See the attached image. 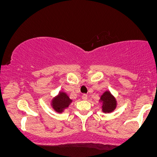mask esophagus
<instances>
[{"label": "esophagus", "mask_w": 157, "mask_h": 157, "mask_svg": "<svg viewBox=\"0 0 157 157\" xmlns=\"http://www.w3.org/2000/svg\"><path fill=\"white\" fill-rule=\"evenodd\" d=\"M81 98H82V99L83 100V101H86V100H87V98H88V95L86 94H83Z\"/></svg>", "instance_id": "1"}]
</instances>
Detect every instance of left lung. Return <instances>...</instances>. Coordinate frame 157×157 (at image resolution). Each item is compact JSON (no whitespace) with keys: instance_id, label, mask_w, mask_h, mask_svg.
Listing matches in <instances>:
<instances>
[{"instance_id":"1","label":"left lung","mask_w":157,"mask_h":157,"mask_svg":"<svg viewBox=\"0 0 157 157\" xmlns=\"http://www.w3.org/2000/svg\"><path fill=\"white\" fill-rule=\"evenodd\" d=\"M99 102L102 104V111L104 113H112L117 108V100L114 95L111 94L110 90H105L101 95Z\"/></svg>"}]
</instances>
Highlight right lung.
<instances>
[{"label": "right lung", "instance_id": "1", "mask_svg": "<svg viewBox=\"0 0 157 157\" xmlns=\"http://www.w3.org/2000/svg\"><path fill=\"white\" fill-rule=\"evenodd\" d=\"M72 103V100L64 91H59V94L52 99L50 105L52 108L58 113H62L65 109L69 108Z\"/></svg>", "mask_w": 157, "mask_h": 157}]
</instances>
